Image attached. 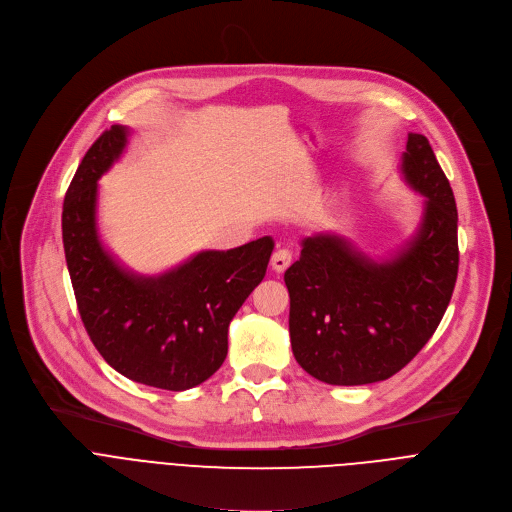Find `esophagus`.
<instances>
[{
    "mask_svg": "<svg viewBox=\"0 0 512 512\" xmlns=\"http://www.w3.org/2000/svg\"><path fill=\"white\" fill-rule=\"evenodd\" d=\"M291 259H294V255H291L289 249H277L271 257V267L279 273V271H285L289 265H291Z\"/></svg>",
    "mask_w": 512,
    "mask_h": 512,
    "instance_id": "obj_1",
    "label": "esophagus"
}]
</instances>
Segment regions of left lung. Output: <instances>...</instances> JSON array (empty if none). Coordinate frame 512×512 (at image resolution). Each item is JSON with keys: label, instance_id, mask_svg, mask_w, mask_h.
Listing matches in <instances>:
<instances>
[{"label": "left lung", "instance_id": "left-lung-1", "mask_svg": "<svg viewBox=\"0 0 512 512\" xmlns=\"http://www.w3.org/2000/svg\"><path fill=\"white\" fill-rule=\"evenodd\" d=\"M405 182L425 196L417 233L373 261L338 235L302 241L283 279L300 367L328 385H369L399 373L440 326L458 277V210L425 135L409 133Z\"/></svg>", "mask_w": 512, "mask_h": 512}]
</instances>
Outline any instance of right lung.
Wrapping results in <instances>:
<instances>
[{"instance_id":"obj_1","label":"right lung","mask_w":512,"mask_h":512,"mask_svg":"<svg viewBox=\"0 0 512 512\" xmlns=\"http://www.w3.org/2000/svg\"><path fill=\"white\" fill-rule=\"evenodd\" d=\"M129 129L113 125L85 154L62 206V243L81 320L123 377L186 391L227 358L229 324L261 283L273 239L200 251L162 275L123 269L97 231V180L119 160Z\"/></svg>"}]
</instances>
